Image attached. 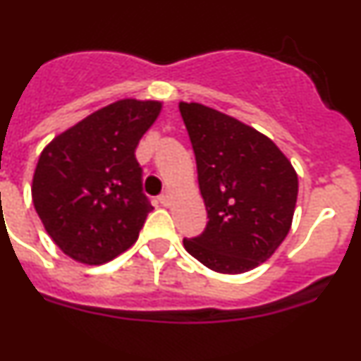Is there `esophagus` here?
<instances>
[{
  "mask_svg": "<svg viewBox=\"0 0 361 361\" xmlns=\"http://www.w3.org/2000/svg\"><path fill=\"white\" fill-rule=\"evenodd\" d=\"M159 201H160V204L169 206V201H171V194H169V192H167V190L164 192V194L159 197Z\"/></svg>",
  "mask_w": 361,
  "mask_h": 361,
  "instance_id": "esophagus-1",
  "label": "esophagus"
}]
</instances>
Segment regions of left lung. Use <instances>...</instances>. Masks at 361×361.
I'll use <instances>...</instances> for the list:
<instances>
[{"mask_svg": "<svg viewBox=\"0 0 361 361\" xmlns=\"http://www.w3.org/2000/svg\"><path fill=\"white\" fill-rule=\"evenodd\" d=\"M208 224L185 250L219 274H245L288 236L298 176L288 157L255 128L220 111L180 102Z\"/></svg>", "mask_w": 361, "mask_h": 361, "instance_id": "left-lung-1", "label": "left lung"}]
</instances>
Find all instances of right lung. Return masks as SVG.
Listing matches in <instances>:
<instances>
[{"label":"right lung","mask_w":361,"mask_h":361,"mask_svg":"<svg viewBox=\"0 0 361 361\" xmlns=\"http://www.w3.org/2000/svg\"><path fill=\"white\" fill-rule=\"evenodd\" d=\"M162 102L123 99L56 135L38 159L35 209L56 245L82 264H104L137 241L153 206L135 148Z\"/></svg>","instance_id":"obj_1"}]
</instances>
